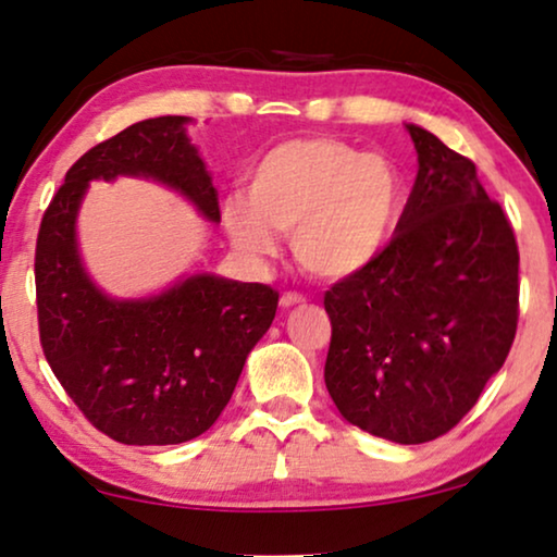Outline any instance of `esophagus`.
I'll use <instances>...</instances> for the list:
<instances>
[{
	"mask_svg": "<svg viewBox=\"0 0 557 557\" xmlns=\"http://www.w3.org/2000/svg\"><path fill=\"white\" fill-rule=\"evenodd\" d=\"M301 304H307V299H304L301 294H294V292H288V294H284L281 296V307L284 309H292V307H301Z\"/></svg>",
	"mask_w": 557,
	"mask_h": 557,
	"instance_id": "1",
	"label": "esophagus"
}]
</instances>
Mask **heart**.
<instances>
[{"instance_id":"1","label":"heart","mask_w":557,"mask_h":557,"mask_svg":"<svg viewBox=\"0 0 557 557\" xmlns=\"http://www.w3.org/2000/svg\"><path fill=\"white\" fill-rule=\"evenodd\" d=\"M403 210L400 170L383 154L345 141L292 139L248 172V197L227 195L220 220L233 246L271 258L278 233H294V256L311 276L339 281L375 263Z\"/></svg>"}]
</instances>
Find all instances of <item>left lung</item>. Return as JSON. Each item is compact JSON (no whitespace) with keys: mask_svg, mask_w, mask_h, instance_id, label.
Here are the masks:
<instances>
[{"mask_svg":"<svg viewBox=\"0 0 557 557\" xmlns=\"http://www.w3.org/2000/svg\"><path fill=\"white\" fill-rule=\"evenodd\" d=\"M416 185L383 256L324 294V383L347 423L425 444L476 406L517 332L520 253L471 159L406 124Z\"/></svg>","mask_w":557,"mask_h":557,"instance_id":"1","label":"left lung"}]
</instances>
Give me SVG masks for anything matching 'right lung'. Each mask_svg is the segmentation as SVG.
<instances>
[{
	"label": "right lung",
	"mask_w": 557,
	"mask_h": 557,
	"mask_svg": "<svg viewBox=\"0 0 557 557\" xmlns=\"http://www.w3.org/2000/svg\"><path fill=\"white\" fill-rule=\"evenodd\" d=\"M189 116L132 124L88 149L45 210L35 250L42 352L83 416L119 444L193 441L223 413L250 349L269 332L278 294L265 284L193 273L141 299H116L88 276L78 210L94 180H151L220 223Z\"/></svg>",
	"instance_id": "obj_1"
}]
</instances>
